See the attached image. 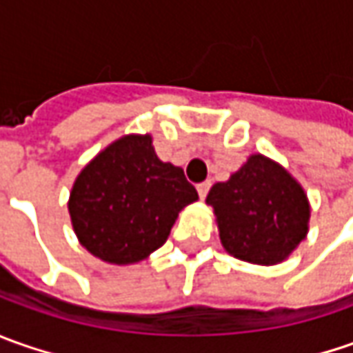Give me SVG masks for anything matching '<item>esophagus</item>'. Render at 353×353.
<instances>
[{
  "instance_id": "obj_1",
  "label": "esophagus",
  "mask_w": 353,
  "mask_h": 353,
  "mask_svg": "<svg viewBox=\"0 0 353 353\" xmlns=\"http://www.w3.org/2000/svg\"><path fill=\"white\" fill-rule=\"evenodd\" d=\"M196 190H198V196L206 198V194H208V190H210V181H206V183L198 184Z\"/></svg>"
}]
</instances>
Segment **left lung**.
Listing matches in <instances>:
<instances>
[{
    "label": "left lung",
    "instance_id": "1",
    "mask_svg": "<svg viewBox=\"0 0 353 353\" xmlns=\"http://www.w3.org/2000/svg\"><path fill=\"white\" fill-rule=\"evenodd\" d=\"M224 250L253 265L283 263L308 234L305 188L277 161L253 153L225 181L210 188Z\"/></svg>",
    "mask_w": 353,
    "mask_h": 353
}]
</instances>
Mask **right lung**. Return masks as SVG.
Listing matches in <instances>:
<instances>
[{"label": "right lung", "instance_id": "obj_1", "mask_svg": "<svg viewBox=\"0 0 353 353\" xmlns=\"http://www.w3.org/2000/svg\"><path fill=\"white\" fill-rule=\"evenodd\" d=\"M198 192L184 170L163 163L149 133L110 143L76 176L68 214L82 248L112 265L147 259Z\"/></svg>", "mask_w": 353, "mask_h": 353}]
</instances>
